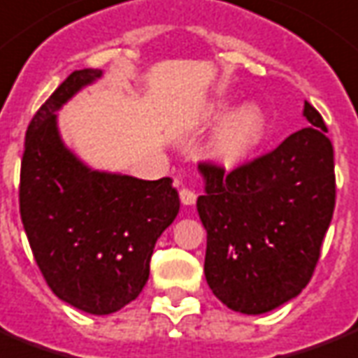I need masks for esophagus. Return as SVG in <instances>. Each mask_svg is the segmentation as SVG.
<instances>
[{
	"instance_id": "esophagus-1",
	"label": "esophagus",
	"mask_w": 358,
	"mask_h": 358,
	"mask_svg": "<svg viewBox=\"0 0 358 358\" xmlns=\"http://www.w3.org/2000/svg\"><path fill=\"white\" fill-rule=\"evenodd\" d=\"M180 201L185 206H191V204H195V201H197V195H195V191L191 189H180Z\"/></svg>"
}]
</instances>
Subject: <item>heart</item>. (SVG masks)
<instances>
[{"mask_svg":"<svg viewBox=\"0 0 358 358\" xmlns=\"http://www.w3.org/2000/svg\"><path fill=\"white\" fill-rule=\"evenodd\" d=\"M210 122H222L215 129L210 150L223 163H240L263 144L266 136V114L257 103H244L234 108L233 103L220 101L210 110Z\"/></svg>","mask_w":358,"mask_h":358,"instance_id":"obj_1","label":"heart"}]
</instances>
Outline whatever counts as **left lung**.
I'll list each match as a JSON object with an SVG mask.
<instances>
[{"label":"left lung","instance_id":"8db88e82","mask_svg":"<svg viewBox=\"0 0 358 358\" xmlns=\"http://www.w3.org/2000/svg\"><path fill=\"white\" fill-rule=\"evenodd\" d=\"M308 127L231 173L201 163L206 229L204 276L234 312L259 315L306 287L336 199L334 150L321 114L304 103Z\"/></svg>","mask_w":358,"mask_h":358}]
</instances>
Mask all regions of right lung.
Wrapping results in <instances>:
<instances>
[{
    "mask_svg": "<svg viewBox=\"0 0 358 358\" xmlns=\"http://www.w3.org/2000/svg\"><path fill=\"white\" fill-rule=\"evenodd\" d=\"M103 76L71 73L29 122L20 169V215L52 293L94 315L135 300L161 233L178 215L173 180H141L88 167L58 129V110Z\"/></svg>",
    "mask_w": 358,
    "mask_h": 358,
    "instance_id": "right-lung-1",
    "label": "right lung"
}]
</instances>
